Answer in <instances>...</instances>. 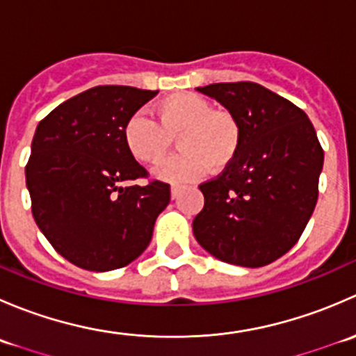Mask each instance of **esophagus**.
Masks as SVG:
<instances>
[{
  "label": "esophagus",
  "mask_w": 356,
  "mask_h": 356,
  "mask_svg": "<svg viewBox=\"0 0 356 356\" xmlns=\"http://www.w3.org/2000/svg\"><path fill=\"white\" fill-rule=\"evenodd\" d=\"M179 193H181V186H177V184H172L170 186V196H172V200H175L179 196Z\"/></svg>",
  "instance_id": "34e87169"
}]
</instances>
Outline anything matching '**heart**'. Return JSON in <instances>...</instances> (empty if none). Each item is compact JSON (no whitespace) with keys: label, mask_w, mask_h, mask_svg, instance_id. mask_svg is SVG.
<instances>
[{"label":"heart","mask_w":356,"mask_h":356,"mask_svg":"<svg viewBox=\"0 0 356 356\" xmlns=\"http://www.w3.org/2000/svg\"><path fill=\"white\" fill-rule=\"evenodd\" d=\"M158 121L145 111H136L125 120L122 138L132 158L145 165L163 160L179 134V155L156 168L167 181H193L208 167H227L239 148L241 131L229 111L213 110L211 103L195 92H177L161 99L156 106Z\"/></svg>","instance_id":"b5f03b06"}]
</instances>
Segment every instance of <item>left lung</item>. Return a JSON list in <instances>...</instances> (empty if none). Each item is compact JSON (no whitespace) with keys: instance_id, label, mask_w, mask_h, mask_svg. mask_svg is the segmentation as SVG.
I'll list each match as a JSON object with an SVG mask.
<instances>
[{"instance_id":"8db88e82","label":"left lung","mask_w":356,"mask_h":356,"mask_svg":"<svg viewBox=\"0 0 356 356\" xmlns=\"http://www.w3.org/2000/svg\"><path fill=\"white\" fill-rule=\"evenodd\" d=\"M236 118L239 148L220 175L200 186L196 241L215 258L264 267L298 243L318 198L324 149L307 113L254 82L196 88Z\"/></svg>"}]
</instances>
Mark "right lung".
Returning <instances> with one entry per match:
<instances>
[{
	"mask_svg": "<svg viewBox=\"0 0 356 356\" xmlns=\"http://www.w3.org/2000/svg\"><path fill=\"white\" fill-rule=\"evenodd\" d=\"M158 91L96 86L39 122L25 167L32 215L51 246L92 272L125 267L152 241L170 186L148 177L127 152L125 120Z\"/></svg>",
	"mask_w": 356,
	"mask_h": 356,
	"instance_id": "1",
	"label": "right lung"
}]
</instances>
